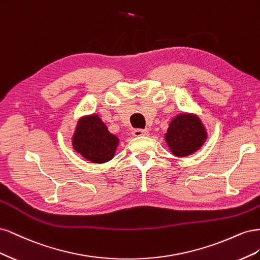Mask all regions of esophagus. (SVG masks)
<instances>
[{
    "instance_id": "34e87169",
    "label": "esophagus",
    "mask_w": 260,
    "mask_h": 260,
    "mask_svg": "<svg viewBox=\"0 0 260 260\" xmlns=\"http://www.w3.org/2000/svg\"><path fill=\"white\" fill-rule=\"evenodd\" d=\"M132 135L133 137H147L149 135V132L143 129H135L132 131Z\"/></svg>"
}]
</instances>
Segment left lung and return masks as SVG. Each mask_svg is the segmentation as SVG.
Segmentation results:
<instances>
[{
  "label": "left lung",
  "instance_id": "obj_1",
  "mask_svg": "<svg viewBox=\"0 0 260 260\" xmlns=\"http://www.w3.org/2000/svg\"><path fill=\"white\" fill-rule=\"evenodd\" d=\"M207 132L199 116L182 113L177 115L169 123L165 140L171 153L185 157L195 153L205 143Z\"/></svg>",
  "mask_w": 260,
  "mask_h": 260
}]
</instances>
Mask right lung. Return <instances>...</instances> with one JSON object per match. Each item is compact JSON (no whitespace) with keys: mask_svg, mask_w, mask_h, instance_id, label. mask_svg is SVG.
I'll use <instances>...</instances> for the list:
<instances>
[{"mask_svg":"<svg viewBox=\"0 0 260 260\" xmlns=\"http://www.w3.org/2000/svg\"><path fill=\"white\" fill-rule=\"evenodd\" d=\"M119 139L108 131L98 115L80 118L73 137V146L83 158L94 164H103L115 156Z\"/></svg>","mask_w":260,"mask_h":260,"instance_id":"add662e5","label":"right lung"}]
</instances>
